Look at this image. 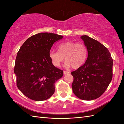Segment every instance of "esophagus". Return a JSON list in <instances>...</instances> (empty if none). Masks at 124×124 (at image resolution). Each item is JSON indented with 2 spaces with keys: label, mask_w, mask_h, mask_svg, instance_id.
<instances>
[{
  "label": "esophagus",
  "mask_w": 124,
  "mask_h": 124,
  "mask_svg": "<svg viewBox=\"0 0 124 124\" xmlns=\"http://www.w3.org/2000/svg\"><path fill=\"white\" fill-rule=\"evenodd\" d=\"M63 73H64V75H67V74H69L70 72L68 71H64Z\"/></svg>",
  "instance_id": "34e87169"
}]
</instances>
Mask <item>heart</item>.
<instances>
[{
	"instance_id": "1",
	"label": "heart",
	"mask_w": 124,
	"mask_h": 124,
	"mask_svg": "<svg viewBox=\"0 0 124 124\" xmlns=\"http://www.w3.org/2000/svg\"><path fill=\"white\" fill-rule=\"evenodd\" d=\"M57 48L58 51L52 50L49 53V59L55 67L60 66L64 57L66 60L64 63L66 67L77 69L85 63L88 52L84 44L66 41L58 45Z\"/></svg>"
}]
</instances>
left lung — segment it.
<instances>
[{"label":"left lung","mask_w":124,"mask_h":124,"mask_svg":"<svg viewBox=\"0 0 124 124\" xmlns=\"http://www.w3.org/2000/svg\"><path fill=\"white\" fill-rule=\"evenodd\" d=\"M88 52L82 66L71 72L72 88L75 95L83 100H93L104 93L112 78L113 60L109 50L88 36L81 37Z\"/></svg>","instance_id":"1"}]
</instances>
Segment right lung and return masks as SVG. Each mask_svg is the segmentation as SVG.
Segmentation results:
<instances>
[{"label":"right lung","mask_w":124,"mask_h":124,"mask_svg":"<svg viewBox=\"0 0 124 124\" xmlns=\"http://www.w3.org/2000/svg\"><path fill=\"white\" fill-rule=\"evenodd\" d=\"M63 37L55 33H39L20 47L14 71L18 88L28 98L41 101L54 94V84L62 77L63 71L52 64L49 53L55 42Z\"/></svg>","instance_id":"obj_1"}]
</instances>
